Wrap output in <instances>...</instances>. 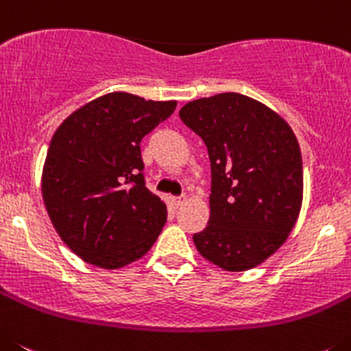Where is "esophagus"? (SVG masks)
<instances>
[{"instance_id": "1", "label": "esophagus", "mask_w": 351, "mask_h": 351, "mask_svg": "<svg viewBox=\"0 0 351 351\" xmlns=\"http://www.w3.org/2000/svg\"><path fill=\"white\" fill-rule=\"evenodd\" d=\"M185 201H187V195H176V197H171V203H173V206H175V208L182 206Z\"/></svg>"}]
</instances>
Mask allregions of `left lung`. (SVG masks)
Masks as SVG:
<instances>
[{"mask_svg":"<svg viewBox=\"0 0 351 351\" xmlns=\"http://www.w3.org/2000/svg\"><path fill=\"white\" fill-rule=\"evenodd\" d=\"M180 119L204 141L211 164L210 220L194 234L195 248L226 271L258 266L301 211L298 138L278 113L238 93L191 101Z\"/></svg>","mask_w":351,"mask_h":351,"instance_id":"1","label":"left lung"}]
</instances>
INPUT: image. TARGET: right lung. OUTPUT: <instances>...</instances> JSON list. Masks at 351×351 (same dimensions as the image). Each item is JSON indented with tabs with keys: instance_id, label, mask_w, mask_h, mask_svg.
Segmentation results:
<instances>
[{
	"instance_id": "right-lung-1",
	"label": "right lung",
	"mask_w": 351,
	"mask_h": 351,
	"mask_svg": "<svg viewBox=\"0 0 351 351\" xmlns=\"http://www.w3.org/2000/svg\"><path fill=\"white\" fill-rule=\"evenodd\" d=\"M176 101L113 93L59 125L42 176L45 208L62 241L85 262L117 269L143 257L168 210L145 185L140 143Z\"/></svg>"
}]
</instances>
